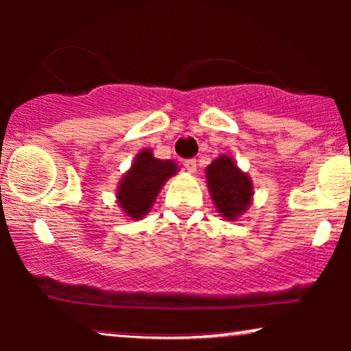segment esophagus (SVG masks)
<instances>
[{"label": "esophagus", "instance_id": "1", "mask_svg": "<svg viewBox=\"0 0 351 351\" xmlns=\"http://www.w3.org/2000/svg\"><path fill=\"white\" fill-rule=\"evenodd\" d=\"M183 165H184V168H186L189 173H196V160L195 158L184 160Z\"/></svg>", "mask_w": 351, "mask_h": 351}]
</instances>
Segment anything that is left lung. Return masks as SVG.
Listing matches in <instances>:
<instances>
[{
  "label": "left lung",
  "instance_id": "left-lung-1",
  "mask_svg": "<svg viewBox=\"0 0 351 351\" xmlns=\"http://www.w3.org/2000/svg\"><path fill=\"white\" fill-rule=\"evenodd\" d=\"M208 189L217 213L228 221H236L252 201V181L239 170L234 160L221 155L206 168Z\"/></svg>",
  "mask_w": 351,
  "mask_h": 351
}]
</instances>
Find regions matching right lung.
Wrapping results in <instances>:
<instances>
[{"label":"right lung","mask_w":351,"mask_h":351,"mask_svg":"<svg viewBox=\"0 0 351 351\" xmlns=\"http://www.w3.org/2000/svg\"><path fill=\"white\" fill-rule=\"evenodd\" d=\"M178 167L171 160L153 156L150 148H145L135 156L130 170L122 176L117 189L119 206L132 219H140L150 211L160 189L170 176L176 175Z\"/></svg>","instance_id":"right-lung-1"}]
</instances>
